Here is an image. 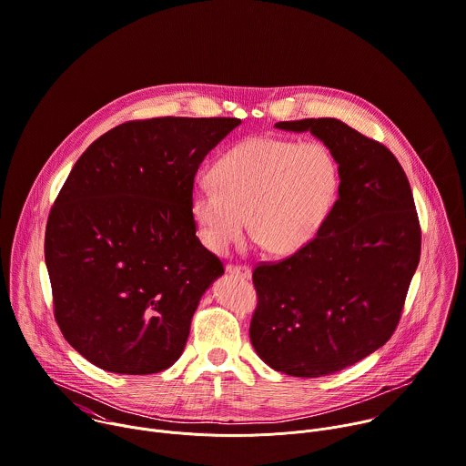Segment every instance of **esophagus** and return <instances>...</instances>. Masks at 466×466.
<instances>
[{"instance_id":"esophagus-1","label":"esophagus","mask_w":466,"mask_h":466,"mask_svg":"<svg viewBox=\"0 0 466 466\" xmlns=\"http://www.w3.org/2000/svg\"><path fill=\"white\" fill-rule=\"evenodd\" d=\"M227 272H228L230 276L243 278V279H250V278H252V268L247 267V265H228V267H227Z\"/></svg>"}]
</instances>
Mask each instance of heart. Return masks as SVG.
<instances>
[{
  "label": "heart",
  "instance_id": "1",
  "mask_svg": "<svg viewBox=\"0 0 466 466\" xmlns=\"http://www.w3.org/2000/svg\"><path fill=\"white\" fill-rule=\"evenodd\" d=\"M210 181L190 194L192 221L210 252L225 254L239 243L250 221L261 245L287 256L313 243L328 225L342 172L324 142L259 135L223 153Z\"/></svg>",
  "mask_w": 466,
  "mask_h": 466
}]
</instances>
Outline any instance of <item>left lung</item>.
I'll return each instance as SVG.
<instances>
[{"mask_svg":"<svg viewBox=\"0 0 466 466\" xmlns=\"http://www.w3.org/2000/svg\"><path fill=\"white\" fill-rule=\"evenodd\" d=\"M311 131L337 155V207L299 252L254 268L258 307L250 342L292 377H324L357 364L393 335L420 258V227L395 155L339 118L274 124Z\"/></svg>","mask_w":466,"mask_h":466,"instance_id":"left-lung-1","label":"left lung"}]
</instances>
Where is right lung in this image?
Segmentation results:
<instances>
[{"instance_id":"add662e5","label":"right lung","mask_w":466,"mask_h":466,"mask_svg":"<svg viewBox=\"0 0 466 466\" xmlns=\"http://www.w3.org/2000/svg\"><path fill=\"white\" fill-rule=\"evenodd\" d=\"M239 118L131 120L76 161L46 228V265L64 339L122 375L170 368L223 263L196 236L199 165Z\"/></svg>"}]
</instances>
